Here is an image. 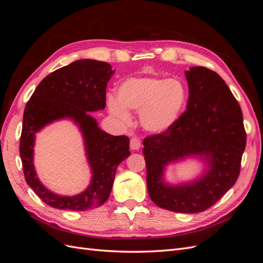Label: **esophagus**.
<instances>
[{"instance_id":"34e87169","label":"esophagus","mask_w":263,"mask_h":263,"mask_svg":"<svg viewBox=\"0 0 263 263\" xmlns=\"http://www.w3.org/2000/svg\"><path fill=\"white\" fill-rule=\"evenodd\" d=\"M129 146H130V149H132V150H138V149L141 147V142H140L139 138L133 137V138L130 139Z\"/></svg>"}]
</instances>
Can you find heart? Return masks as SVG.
<instances>
[{
    "label": "heart",
    "mask_w": 263,
    "mask_h": 263,
    "mask_svg": "<svg viewBox=\"0 0 263 263\" xmlns=\"http://www.w3.org/2000/svg\"><path fill=\"white\" fill-rule=\"evenodd\" d=\"M116 98L108 99L107 107L119 123H130L127 110L139 112V123L144 130L159 135L168 132L178 122L186 105L187 90L177 79L129 77L117 86Z\"/></svg>",
    "instance_id": "1"
}]
</instances>
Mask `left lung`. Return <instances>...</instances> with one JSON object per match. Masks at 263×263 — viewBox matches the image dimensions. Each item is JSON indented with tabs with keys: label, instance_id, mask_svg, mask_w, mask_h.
<instances>
[{
	"label": "left lung",
	"instance_id": "8db88e82",
	"mask_svg": "<svg viewBox=\"0 0 263 263\" xmlns=\"http://www.w3.org/2000/svg\"><path fill=\"white\" fill-rule=\"evenodd\" d=\"M186 110L168 132L144 139L148 194L159 208L195 214L213 206L232 187L240 172L246 148L242 112L225 81L205 67L185 71ZM186 156H200L208 169L197 180L171 186L165 166Z\"/></svg>",
	"mask_w": 263,
	"mask_h": 263
}]
</instances>
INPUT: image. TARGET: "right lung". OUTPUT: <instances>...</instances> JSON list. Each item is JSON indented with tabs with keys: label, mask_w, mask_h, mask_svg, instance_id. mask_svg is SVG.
<instances>
[{
	"label": "right lung",
	"mask_w": 263,
	"mask_h": 263,
	"mask_svg": "<svg viewBox=\"0 0 263 263\" xmlns=\"http://www.w3.org/2000/svg\"><path fill=\"white\" fill-rule=\"evenodd\" d=\"M115 72L104 61L80 59L47 76L25 106L20 155L27 184L53 209L86 211L107 201L117 165L130 155L129 138L102 130L90 112L106 106L107 82ZM72 119L83 133L91 183L82 194L62 197L47 189L36 178L33 166L35 133L60 119Z\"/></svg>",
	"instance_id": "obj_1"
}]
</instances>
